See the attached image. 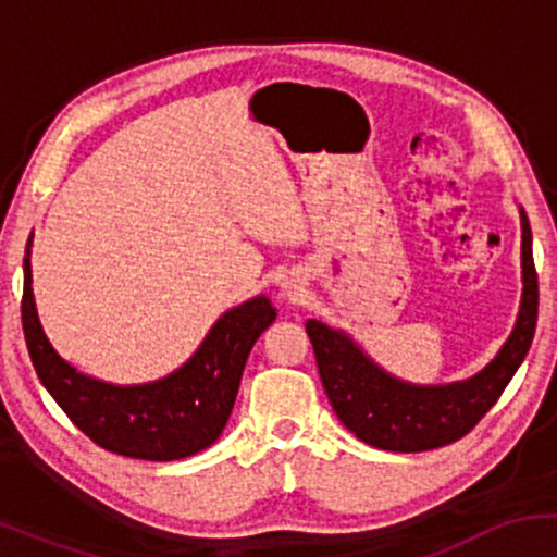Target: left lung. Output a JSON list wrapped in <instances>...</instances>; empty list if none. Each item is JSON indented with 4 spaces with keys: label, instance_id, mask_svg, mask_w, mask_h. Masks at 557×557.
Here are the masks:
<instances>
[{
    "label": "left lung",
    "instance_id": "8db88e82",
    "mask_svg": "<svg viewBox=\"0 0 557 557\" xmlns=\"http://www.w3.org/2000/svg\"><path fill=\"white\" fill-rule=\"evenodd\" d=\"M523 298L513 335L484 372L443 387H417L374 367L343 332L306 322L319 376L337 419L361 443L393 453L434 450L461 440L495 406L534 341L540 287L532 257V227L521 209Z\"/></svg>",
    "mask_w": 557,
    "mask_h": 557
}]
</instances>
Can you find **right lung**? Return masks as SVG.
Returning <instances> with one entry per match:
<instances>
[{
  "label": "right lung",
  "mask_w": 557,
  "mask_h": 557,
  "mask_svg": "<svg viewBox=\"0 0 557 557\" xmlns=\"http://www.w3.org/2000/svg\"><path fill=\"white\" fill-rule=\"evenodd\" d=\"M23 272V332L41 385L88 440L140 461H177L216 443L248 354L277 317L264 296L248 300L214 324L194 359L175 374L151 385L117 387L75 372L54 354L36 317L28 257Z\"/></svg>",
  "instance_id": "add662e5"
}]
</instances>
